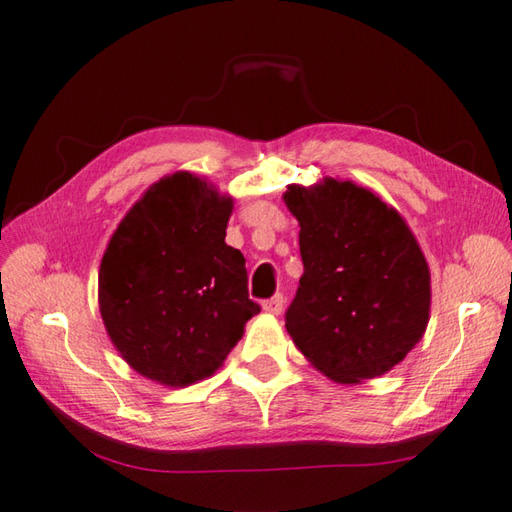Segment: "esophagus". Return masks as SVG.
I'll list each match as a JSON object with an SVG mask.
<instances>
[{
	"label": "esophagus",
	"instance_id": "34e87169",
	"mask_svg": "<svg viewBox=\"0 0 512 512\" xmlns=\"http://www.w3.org/2000/svg\"><path fill=\"white\" fill-rule=\"evenodd\" d=\"M262 308H264V312H268V314H279L281 310H284V297H281V295L270 297V299H266V301L262 303Z\"/></svg>",
	"mask_w": 512,
	"mask_h": 512
}]
</instances>
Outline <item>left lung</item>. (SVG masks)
Here are the masks:
<instances>
[{"instance_id": "1", "label": "left lung", "mask_w": 512, "mask_h": 512, "mask_svg": "<svg viewBox=\"0 0 512 512\" xmlns=\"http://www.w3.org/2000/svg\"><path fill=\"white\" fill-rule=\"evenodd\" d=\"M284 202L301 226L303 259L286 312L292 343L334 383L387 374L429 323L431 273L416 235L352 180L290 184Z\"/></svg>"}]
</instances>
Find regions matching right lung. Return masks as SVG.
<instances>
[{"mask_svg": "<svg viewBox=\"0 0 512 512\" xmlns=\"http://www.w3.org/2000/svg\"><path fill=\"white\" fill-rule=\"evenodd\" d=\"M233 198L176 171L143 193L118 224L99 268V308L125 363L154 383L213 376L259 306L246 259L224 242Z\"/></svg>", "mask_w": 512, "mask_h": 512, "instance_id": "1", "label": "right lung"}]
</instances>
